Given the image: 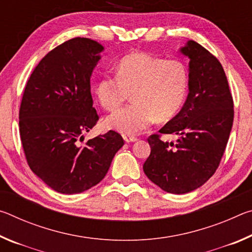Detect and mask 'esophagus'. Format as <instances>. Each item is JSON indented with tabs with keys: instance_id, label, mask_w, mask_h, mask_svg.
<instances>
[{
	"instance_id": "1",
	"label": "esophagus",
	"mask_w": 252,
	"mask_h": 252,
	"mask_svg": "<svg viewBox=\"0 0 252 252\" xmlns=\"http://www.w3.org/2000/svg\"><path fill=\"white\" fill-rule=\"evenodd\" d=\"M122 136H123V140H125V141L127 142V143H129V142H135L136 140H138V139L135 138V136L129 135V134H123Z\"/></svg>"
}]
</instances>
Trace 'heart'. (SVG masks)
<instances>
[{"label": "heart", "mask_w": 252, "mask_h": 252, "mask_svg": "<svg viewBox=\"0 0 252 252\" xmlns=\"http://www.w3.org/2000/svg\"><path fill=\"white\" fill-rule=\"evenodd\" d=\"M188 83V69L180 60L132 53L119 61L116 76L97 80L94 92L105 110L119 108L131 93L133 103L111 113L104 125L123 134H136L155 120H171L186 99Z\"/></svg>", "instance_id": "1"}]
</instances>
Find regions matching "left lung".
Instances as JSON below:
<instances>
[{"label":"left lung","mask_w":252,"mask_h":252,"mask_svg":"<svg viewBox=\"0 0 252 252\" xmlns=\"http://www.w3.org/2000/svg\"><path fill=\"white\" fill-rule=\"evenodd\" d=\"M189 61V93L182 109L160 129L176 142L149 136L151 153L143 164L150 180L165 192L183 194L204 185L219 167L233 122V101L218 59L197 42L180 48Z\"/></svg>","instance_id":"obj_1"}]
</instances>
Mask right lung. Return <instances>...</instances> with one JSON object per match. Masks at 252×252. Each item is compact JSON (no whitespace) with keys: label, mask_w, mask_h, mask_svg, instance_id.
Masks as SVG:
<instances>
[{"label":"right lung","mask_w":252,"mask_h":252,"mask_svg":"<svg viewBox=\"0 0 252 252\" xmlns=\"http://www.w3.org/2000/svg\"><path fill=\"white\" fill-rule=\"evenodd\" d=\"M103 51L88 37L64 42L41 60L23 93L19 119L27 161L60 193H81L96 186L125 144L116 131L79 143L99 120L90 79Z\"/></svg>","instance_id":"1"}]
</instances>
